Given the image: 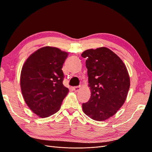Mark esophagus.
I'll list each match as a JSON object with an SVG mask.
<instances>
[{"label":"esophagus","mask_w":152,"mask_h":152,"mask_svg":"<svg viewBox=\"0 0 152 152\" xmlns=\"http://www.w3.org/2000/svg\"><path fill=\"white\" fill-rule=\"evenodd\" d=\"M80 89V86H75L73 87V90L75 92H77L79 91Z\"/></svg>","instance_id":"34e87169"}]
</instances>
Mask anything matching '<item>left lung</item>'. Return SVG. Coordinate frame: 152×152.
<instances>
[{
    "instance_id": "obj_1",
    "label": "left lung",
    "mask_w": 152,
    "mask_h": 152,
    "mask_svg": "<svg viewBox=\"0 0 152 152\" xmlns=\"http://www.w3.org/2000/svg\"><path fill=\"white\" fill-rule=\"evenodd\" d=\"M81 56L87 59L91 93L82 109L93 120L105 121L114 115L126 99L130 87L127 68L115 53L104 47L86 50Z\"/></svg>"
}]
</instances>
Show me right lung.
<instances>
[{"instance_id": "add662e5", "label": "right lung", "mask_w": 152, "mask_h": 152, "mask_svg": "<svg viewBox=\"0 0 152 152\" xmlns=\"http://www.w3.org/2000/svg\"><path fill=\"white\" fill-rule=\"evenodd\" d=\"M68 53L46 46L36 50L26 59L20 77L21 93L30 109L41 118L59 111L68 93L64 86L63 65Z\"/></svg>"}]
</instances>
